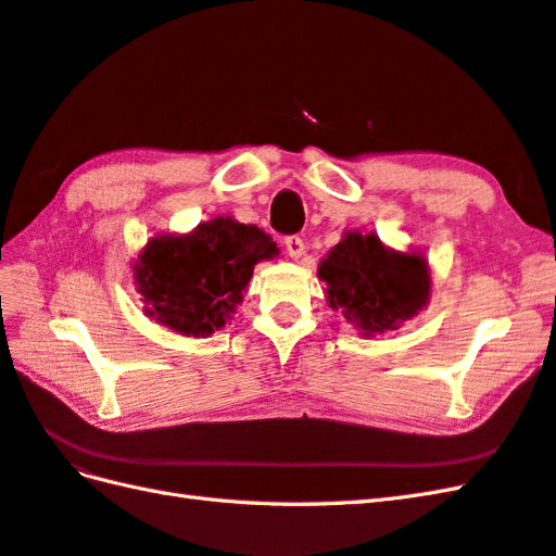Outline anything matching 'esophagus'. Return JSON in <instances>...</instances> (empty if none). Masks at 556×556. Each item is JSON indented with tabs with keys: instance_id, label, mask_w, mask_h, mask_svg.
I'll list each match as a JSON object with an SVG mask.
<instances>
[{
	"instance_id": "obj_1",
	"label": "esophagus",
	"mask_w": 556,
	"mask_h": 556,
	"mask_svg": "<svg viewBox=\"0 0 556 556\" xmlns=\"http://www.w3.org/2000/svg\"><path fill=\"white\" fill-rule=\"evenodd\" d=\"M286 250H288V254L292 256V260H302V254H304V240L300 238V236H288L286 238Z\"/></svg>"
}]
</instances>
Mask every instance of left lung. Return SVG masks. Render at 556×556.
Here are the masks:
<instances>
[{
  "mask_svg": "<svg viewBox=\"0 0 556 556\" xmlns=\"http://www.w3.org/2000/svg\"><path fill=\"white\" fill-rule=\"evenodd\" d=\"M328 304L363 337L399 330L429 302L431 276L422 254L394 252L375 233L346 231L318 266Z\"/></svg>",
  "mask_w": 556,
  "mask_h": 556,
  "instance_id": "left-lung-1",
  "label": "left lung"
}]
</instances>
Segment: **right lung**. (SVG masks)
Returning <instances> with one entry per match:
<instances>
[{"label": "right lung", "mask_w": 556, "mask_h": 556, "mask_svg": "<svg viewBox=\"0 0 556 556\" xmlns=\"http://www.w3.org/2000/svg\"><path fill=\"white\" fill-rule=\"evenodd\" d=\"M276 254L262 228L216 216L186 236L148 240L134 280L146 316L186 337H210L236 314L254 264Z\"/></svg>", "instance_id": "right-lung-1"}]
</instances>
